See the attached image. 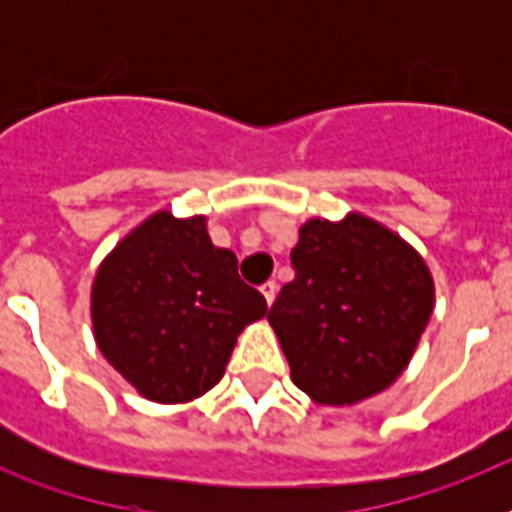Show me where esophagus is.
Instances as JSON below:
<instances>
[{
    "instance_id": "esophagus-1",
    "label": "esophagus",
    "mask_w": 512,
    "mask_h": 512,
    "mask_svg": "<svg viewBox=\"0 0 512 512\" xmlns=\"http://www.w3.org/2000/svg\"><path fill=\"white\" fill-rule=\"evenodd\" d=\"M260 292H263L265 303L273 305V300H276V292H279V287H276V281H265L263 287H260Z\"/></svg>"
}]
</instances>
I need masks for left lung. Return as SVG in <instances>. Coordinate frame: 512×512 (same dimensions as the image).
Returning <instances> with one entry per match:
<instances>
[{
	"label": "left lung",
	"mask_w": 512,
	"mask_h": 512,
	"mask_svg": "<svg viewBox=\"0 0 512 512\" xmlns=\"http://www.w3.org/2000/svg\"><path fill=\"white\" fill-rule=\"evenodd\" d=\"M292 265L295 279L268 313L292 382L324 406H353L390 388L436 305L420 252L388 225L348 212L305 220Z\"/></svg>",
	"instance_id": "8db88e82"
}]
</instances>
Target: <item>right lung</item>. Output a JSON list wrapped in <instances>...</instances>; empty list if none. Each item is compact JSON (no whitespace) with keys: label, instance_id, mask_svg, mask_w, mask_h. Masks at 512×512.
<instances>
[{"label":"right lung","instance_id":"right-lung-1","mask_svg":"<svg viewBox=\"0 0 512 512\" xmlns=\"http://www.w3.org/2000/svg\"><path fill=\"white\" fill-rule=\"evenodd\" d=\"M231 249L212 244L207 215L156 209L95 271L92 335L140 396L191 404L225 374L236 340L268 313Z\"/></svg>","mask_w":512,"mask_h":512}]
</instances>
